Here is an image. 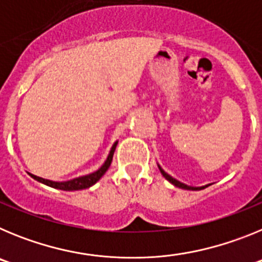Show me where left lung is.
<instances>
[{
	"instance_id": "1",
	"label": "left lung",
	"mask_w": 262,
	"mask_h": 262,
	"mask_svg": "<svg viewBox=\"0 0 262 262\" xmlns=\"http://www.w3.org/2000/svg\"><path fill=\"white\" fill-rule=\"evenodd\" d=\"M159 169H160V172H161V174H163L164 177H165L166 180H168V181L170 182V184H173V185H174V186H177V187H181V189H185V190H202V189H205V187H207V186H202V187L187 186V185H185V184H182V182L177 181V180H176V178L170 177V176H169L168 173H165V172H164L163 169L160 168V166H159Z\"/></svg>"
}]
</instances>
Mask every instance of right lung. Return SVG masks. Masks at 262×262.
I'll list each match as a JSON object with an SVG mask.
<instances>
[{"instance_id": "add662e5", "label": "right lung", "mask_w": 262, "mask_h": 262, "mask_svg": "<svg viewBox=\"0 0 262 262\" xmlns=\"http://www.w3.org/2000/svg\"><path fill=\"white\" fill-rule=\"evenodd\" d=\"M117 144L118 142H115L114 145L111 147V151L110 154H108L107 159H106L105 164H103L98 170H96L94 173H90V174L88 176L73 178V180H71V181H66V182H55V181H50V180H45V178H41V177H38V176H34V174H30V176H31L34 180H36V181L41 182V184H45L51 187H55V189H60V190L72 191V190H82V189H88V187H90L92 185L96 184L99 178L102 177V176L106 173V170H107L108 166H110L111 161H113V155H114Z\"/></svg>"}]
</instances>
